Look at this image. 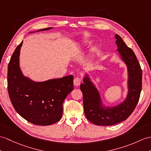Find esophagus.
Segmentation results:
<instances>
[{
    "mask_svg": "<svg viewBox=\"0 0 151 151\" xmlns=\"http://www.w3.org/2000/svg\"><path fill=\"white\" fill-rule=\"evenodd\" d=\"M81 83V79L79 77H76V78H74L73 79V84L75 86H79V84Z\"/></svg>",
    "mask_w": 151,
    "mask_h": 151,
    "instance_id": "34e87169",
    "label": "esophagus"
}]
</instances>
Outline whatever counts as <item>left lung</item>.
<instances>
[{"instance_id": "obj_1", "label": "left lung", "mask_w": 151, "mask_h": 151, "mask_svg": "<svg viewBox=\"0 0 151 151\" xmlns=\"http://www.w3.org/2000/svg\"><path fill=\"white\" fill-rule=\"evenodd\" d=\"M117 51L128 72L126 98L121 103L112 107L102 104V99L97 88L86 74L84 83L80 86L83 95L84 111L86 119L97 126H112L126 120L137 106L142 90V71L134 52L117 34L115 35Z\"/></svg>"}]
</instances>
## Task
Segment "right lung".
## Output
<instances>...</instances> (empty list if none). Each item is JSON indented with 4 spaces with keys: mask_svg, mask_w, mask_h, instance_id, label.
I'll return each instance as SVG.
<instances>
[{
    "mask_svg": "<svg viewBox=\"0 0 151 151\" xmlns=\"http://www.w3.org/2000/svg\"><path fill=\"white\" fill-rule=\"evenodd\" d=\"M22 43L23 41L17 47L8 65V90L10 100L17 112L28 122L49 126L61 119L63 102L73 89V76L43 82H36L24 76L19 65Z\"/></svg>",
    "mask_w": 151,
    "mask_h": 151,
    "instance_id": "right-lung-1",
    "label": "right lung"
}]
</instances>
